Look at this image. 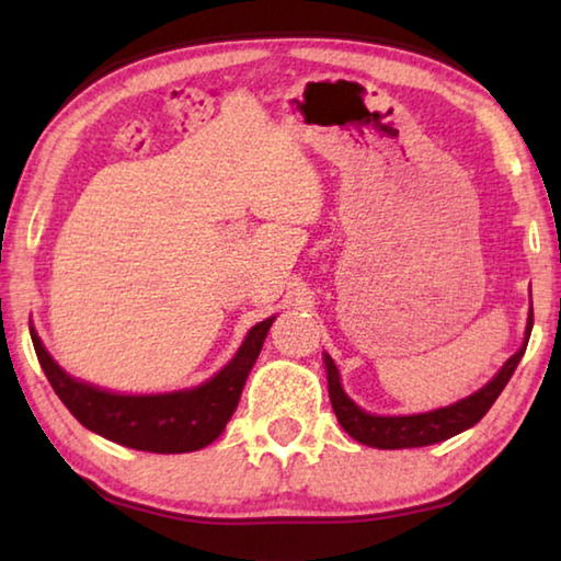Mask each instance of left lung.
<instances>
[{
	"mask_svg": "<svg viewBox=\"0 0 561 561\" xmlns=\"http://www.w3.org/2000/svg\"><path fill=\"white\" fill-rule=\"evenodd\" d=\"M531 324H535V314H531V309H529L525 341H522L517 354L507 358V364L500 368V374L492 378L490 383L482 386L480 391H474L472 396L462 398V401H458V403L438 408V411L415 413V415H371V413H366L364 408H358L344 393V388H341V378H339V368L334 360H331V356L324 354L329 398H331V408H334L341 428H344L354 440L371 445V448H381V450L421 448V445L448 440V438H453V435L472 428V425L490 411L492 403H495L497 396L502 393V388L507 386L512 374H515L519 358L525 356L527 341L531 334Z\"/></svg>",
	"mask_w": 561,
	"mask_h": 561,
	"instance_id": "1",
	"label": "left lung"
}]
</instances>
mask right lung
Listing matches in <instances>:
<instances>
[{
  "mask_svg": "<svg viewBox=\"0 0 561 561\" xmlns=\"http://www.w3.org/2000/svg\"><path fill=\"white\" fill-rule=\"evenodd\" d=\"M274 317L250 329L240 351L210 381L173 393L123 396L99 386L76 381L44 348L30 324L36 358L56 396L83 428L118 445L146 453H193L220 438L230 421L242 388L257 360Z\"/></svg>",
  "mask_w": 561,
  "mask_h": 561,
  "instance_id": "add662e5",
  "label": "right lung"
}]
</instances>
